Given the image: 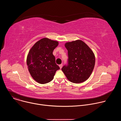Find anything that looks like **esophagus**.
<instances>
[{
    "mask_svg": "<svg viewBox=\"0 0 121 121\" xmlns=\"http://www.w3.org/2000/svg\"><path fill=\"white\" fill-rule=\"evenodd\" d=\"M59 67H60V68L61 69L62 67V66H63V65H62V64H60V65H59Z\"/></svg>",
    "mask_w": 121,
    "mask_h": 121,
    "instance_id": "34e87169",
    "label": "esophagus"
}]
</instances>
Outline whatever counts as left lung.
I'll list each match as a JSON object with an SVG mask.
<instances>
[{
    "instance_id": "1",
    "label": "left lung",
    "mask_w": 121,
    "mask_h": 121,
    "mask_svg": "<svg viewBox=\"0 0 121 121\" xmlns=\"http://www.w3.org/2000/svg\"><path fill=\"white\" fill-rule=\"evenodd\" d=\"M68 51V65L62 70L67 79L74 83L87 80L91 75L95 65V57L91 49L80 40L66 43Z\"/></svg>"
}]
</instances>
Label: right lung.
<instances>
[{
    "label": "right lung",
    "instance_id": "obj_1",
    "mask_svg": "<svg viewBox=\"0 0 121 121\" xmlns=\"http://www.w3.org/2000/svg\"><path fill=\"white\" fill-rule=\"evenodd\" d=\"M58 42L47 38L37 41L30 50L27 57L28 70L32 78L40 84H46L54 78L60 67L53 54Z\"/></svg>",
    "mask_w": 121,
    "mask_h": 121
}]
</instances>
